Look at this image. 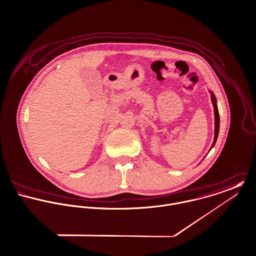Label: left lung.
Instances as JSON below:
<instances>
[{
	"label": "left lung",
	"instance_id": "left-lung-1",
	"mask_svg": "<svg viewBox=\"0 0 256 256\" xmlns=\"http://www.w3.org/2000/svg\"><path fill=\"white\" fill-rule=\"evenodd\" d=\"M210 96H212V106H214V142L212 144V148H214V146L216 142L218 136V130H220V114H218V106H216V97L212 93H210Z\"/></svg>",
	"mask_w": 256,
	"mask_h": 256
}]
</instances>
